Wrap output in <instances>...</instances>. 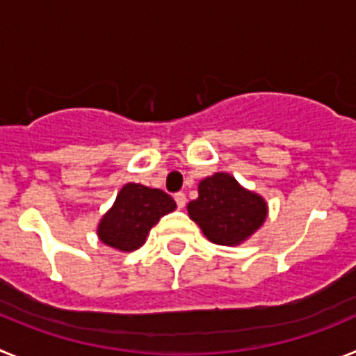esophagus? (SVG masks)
<instances>
[{
    "label": "esophagus",
    "instance_id": "1",
    "mask_svg": "<svg viewBox=\"0 0 356 356\" xmlns=\"http://www.w3.org/2000/svg\"><path fill=\"white\" fill-rule=\"evenodd\" d=\"M175 201H176V205H178V209H184L185 203H187V196H185L184 193H176Z\"/></svg>",
    "mask_w": 356,
    "mask_h": 356
}]
</instances>
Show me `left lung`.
<instances>
[{
    "label": "left lung",
    "mask_w": 356,
    "mask_h": 356,
    "mask_svg": "<svg viewBox=\"0 0 356 356\" xmlns=\"http://www.w3.org/2000/svg\"><path fill=\"white\" fill-rule=\"evenodd\" d=\"M197 194V200L187 205L188 217L213 244L237 246L266 221L264 197L241 187L228 172H216L201 180Z\"/></svg>",
    "instance_id": "left-lung-1"
}]
</instances>
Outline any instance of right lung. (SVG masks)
Here are the masks:
<instances>
[{"instance_id":"obj_1","label":"right lung","mask_w":356,"mask_h":356,"mask_svg":"<svg viewBox=\"0 0 356 356\" xmlns=\"http://www.w3.org/2000/svg\"><path fill=\"white\" fill-rule=\"evenodd\" d=\"M175 209V200L160 188L127 184L119 191L112 209L99 221V241L119 251L139 250L160 217Z\"/></svg>"}]
</instances>
